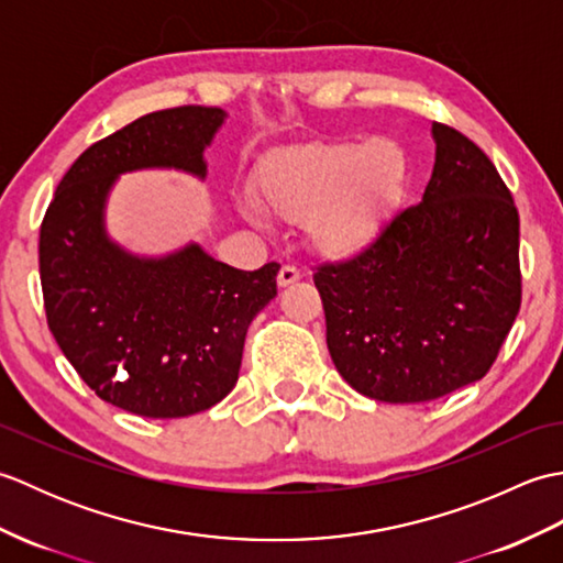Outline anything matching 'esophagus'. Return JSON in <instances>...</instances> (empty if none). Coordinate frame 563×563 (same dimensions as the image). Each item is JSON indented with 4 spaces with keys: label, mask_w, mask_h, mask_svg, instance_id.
Listing matches in <instances>:
<instances>
[{
    "label": "esophagus",
    "mask_w": 563,
    "mask_h": 563,
    "mask_svg": "<svg viewBox=\"0 0 563 563\" xmlns=\"http://www.w3.org/2000/svg\"><path fill=\"white\" fill-rule=\"evenodd\" d=\"M300 280V271L292 268V266H283L278 271V288H288V285Z\"/></svg>",
    "instance_id": "1"
}]
</instances>
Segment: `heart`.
Listing matches in <instances>:
<instances>
[{
  "label": "heart",
  "instance_id": "obj_1",
  "mask_svg": "<svg viewBox=\"0 0 563 563\" xmlns=\"http://www.w3.org/2000/svg\"><path fill=\"white\" fill-rule=\"evenodd\" d=\"M409 178L406 150L391 137L312 142L263 164L256 206L283 222H300L317 254L345 258L375 242Z\"/></svg>",
  "mask_w": 563,
  "mask_h": 563
}]
</instances>
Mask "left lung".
Returning a JSON list of instances; mask_svg holds the SVG:
<instances>
[{
	"label": "left lung",
	"mask_w": 563,
	"mask_h": 563,
	"mask_svg": "<svg viewBox=\"0 0 563 563\" xmlns=\"http://www.w3.org/2000/svg\"><path fill=\"white\" fill-rule=\"evenodd\" d=\"M430 135L435 164L418 206L314 273L331 361L375 401H433L482 379L520 309L510 190L470 137L442 123Z\"/></svg>",
	"instance_id": "8db88e82"
}]
</instances>
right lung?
<instances>
[{
  "label": "right lung",
  "instance_id": "1",
  "mask_svg": "<svg viewBox=\"0 0 563 563\" xmlns=\"http://www.w3.org/2000/svg\"><path fill=\"white\" fill-rule=\"evenodd\" d=\"M227 113H147L79 154L41 224L47 327L79 377L118 409L181 418L222 401L239 379L246 329L278 288V263L239 271L188 242L162 256L121 246L106 227L118 178L174 169L206 181Z\"/></svg>",
  "mask_w": 563,
  "mask_h": 563
}]
</instances>
